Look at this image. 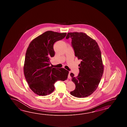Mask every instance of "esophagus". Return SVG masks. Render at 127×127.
Wrapping results in <instances>:
<instances>
[{
  "instance_id": "34e87169",
  "label": "esophagus",
  "mask_w": 127,
  "mask_h": 127,
  "mask_svg": "<svg viewBox=\"0 0 127 127\" xmlns=\"http://www.w3.org/2000/svg\"><path fill=\"white\" fill-rule=\"evenodd\" d=\"M70 72H69V73H68V78H71V76H70Z\"/></svg>"
}]
</instances>
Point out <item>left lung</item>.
<instances>
[{"label": "left lung", "instance_id": "8db88e82", "mask_svg": "<svg viewBox=\"0 0 127 127\" xmlns=\"http://www.w3.org/2000/svg\"><path fill=\"white\" fill-rule=\"evenodd\" d=\"M69 38L75 56L81 60L78 76L70 73L75 84V89L70 94L75 97H86L96 90L103 76L101 52L96 41L84 32H68L66 38Z\"/></svg>", "mask_w": 127, "mask_h": 127}]
</instances>
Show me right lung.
I'll return each mask as SVG.
<instances>
[{
    "label": "right lung",
    "mask_w": 127,
    "mask_h": 127,
    "mask_svg": "<svg viewBox=\"0 0 127 127\" xmlns=\"http://www.w3.org/2000/svg\"><path fill=\"white\" fill-rule=\"evenodd\" d=\"M66 32L48 31L32 40L26 51L24 76L30 89L38 95L45 96L54 91L57 81L67 79L68 71L64 68L49 67L55 55L54 44L65 38Z\"/></svg>",
    "instance_id": "1"
}]
</instances>
